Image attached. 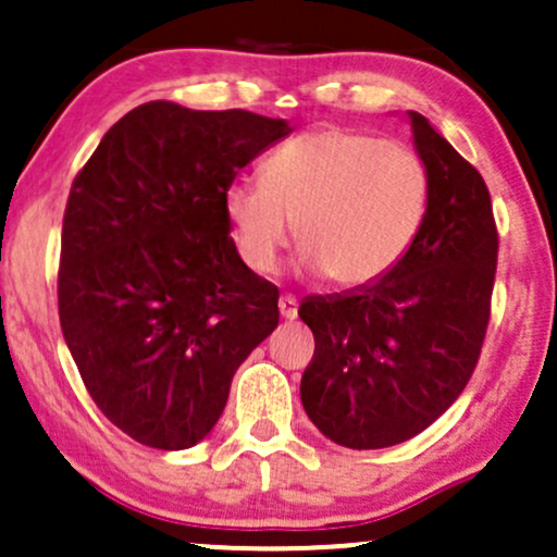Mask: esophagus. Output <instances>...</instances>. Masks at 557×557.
Wrapping results in <instances>:
<instances>
[{"label":"esophagus","mask_w":557,"mask_h":557,"mask_svg":"<svg viewBox=\"0 0 557 557\" xmlns=\"http://www.w3.org/2000/svg\"><path fill=\"white\" fill-rule=\"evenodd\" d=\"M280 314H283L287 322H293V319L298 317V298L290 296V293L280 296Z\"/></svg>","instance_id":"esophagus-1"}]
</instances>
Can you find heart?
Wrapping results in <instances>:
<instances>
[{"label": "heart", "mask_w": 557, "mask_h": 557, "mask_svg": "<svg viewBox=\"0 0 557 557\" xmlns=\"http://www.w3.org/2000/svg\"><path fill=\"white\" fill-rule=\"evenodd\" d=\"M430 188L424 159L411 146L327 125L274 149L261 181L230 185L225 214L248 270L272 272L298 222L311 270L341 287H367L413 246Z\"/></svg>", "instance_id": "obj_1"}]
</instances>
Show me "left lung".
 I'll return each instance as SVG.
<instances>
[{
    "mask_svg": "<svg viewBox=\"0 0 557 557\" xmlns=\"http://www.w3.org/2000/svg\"><path fill=\"white\" fill-rule=\"evenodd\" d=\"M411 127L432 185L413 246L376 283L298 309L314 332L300 400L317 430L350 450L406 443L443 417L469 385L490 324V190L430 120L411 112Z\"/></svg>",
    "mask_w": 557,
    "mask_h": 557,
    "instance_id": "obj_1",
    "label": "left lung"
}]
</instances>
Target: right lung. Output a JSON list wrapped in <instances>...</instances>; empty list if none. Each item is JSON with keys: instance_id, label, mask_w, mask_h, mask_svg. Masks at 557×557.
<instances>
[{"instance_id": "1", "label": "right lung", "mask_w": 557, "mask_h": 557, "mask_svg": "<svg viewBox=\"0 0 557 557\" xmlns=\"http://www.w3.org/2000/svg\"><path fill=\"white\" fill-rule=\"evenodd\" d=\"M290 133L246 110L146 101L75 175L57 304L99 411L140 445L183 450L225 411L230 382L280 322L277 285L243 264L225 194Z\"/></svg>"}]
</instances>
